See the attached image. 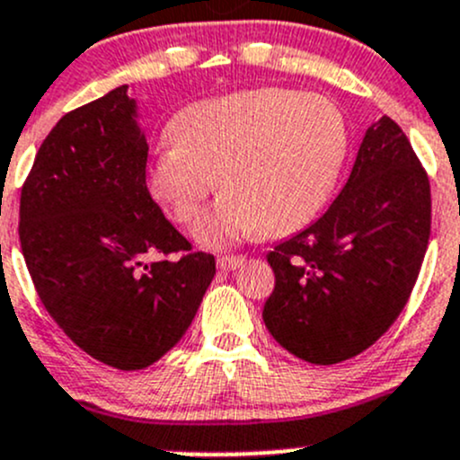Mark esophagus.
I'll list each match as a JSON object with an SVG mask.
<instances>
[{"label": "esophagus", "mask_w": 460, "mask_h": 460, "mask_svg": "<svg viewBox=\"0 0 460 460\" xmlns=\"http://www.w3.org/2000/svg\"><path fill=\"white\" fill-rule=\"evenodd\" d=\"M244 264V256H220L217 258V269L222 271H235Z\"/></svg>", "instance_id": "1"}]
</instances>
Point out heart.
Wrapping results in <instances>:
<instances>
[{
	"instance_id": "1",
	"label": "heart",
	"mask_w": 460,
	"mask_h": 460,
	"mask_svg": "<svg viewBox=\"0 0 460 460\" xmlns=\"http://www.w3.org/2000/svg\"><path fill=\"white\" fill-rule=\"evenodd\" d=\"M148 169L153 198L189 225L225 189L193 235L225 249L258 234L287 235L318 216L349 146L342 111L329 97L260 86L196 102L171 122Z\"/></svg>"
}]
</instances>
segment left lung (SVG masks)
<instances>
[{
	"label": "left lung",
	"instance_id": "8db88e82",
	"mask_svg": "<svg viewBox=\"0 0 460 460\" xmlns=\"http://www.w3.org/2000/svg\"><path fill=\"white\" fill-rule=\"evenodd\" d=\"M429 180L387 115L365 131L349 180L314 225L267 260L264 324L289 354L336 365L374 345L405 307L429 243Z\"/></svg>",
	"mask_w": 460,
	"mask_h": 460
}]
</instances>
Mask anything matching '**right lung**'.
<instances>
[{"label":"right lung","instance_id":"add662e5","mask_svg":"<svg viewBox=\"0 0 460 460\" xmlns=\"http://www.w3.org/2000/svg\"><path fill=\"white\" fill-rule=\"evenodd\" d=\"M148 142L122 84L64 115L37 151L20 243L46 312L88 356L133 372L173 349L216 276L146 189Z\"/></svg>","mask_w":460,"mask_h":460}]
</instances>
